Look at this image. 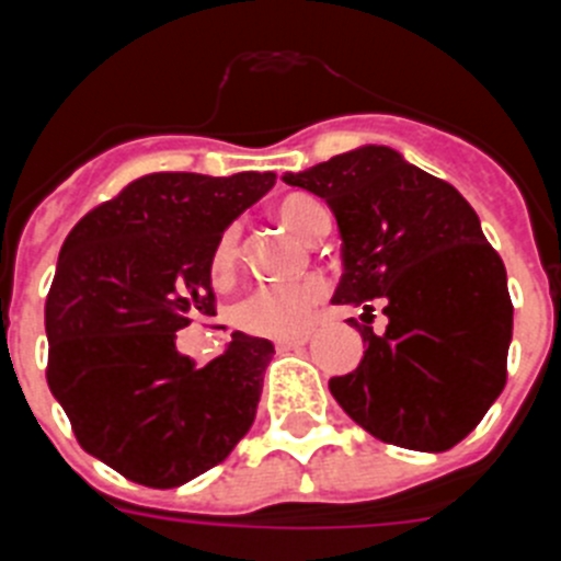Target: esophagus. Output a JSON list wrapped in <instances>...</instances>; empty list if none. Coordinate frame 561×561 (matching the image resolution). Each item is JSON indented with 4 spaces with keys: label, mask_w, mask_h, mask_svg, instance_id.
Instances as JSON below:
<instances>
[{
    "label": "esophagus",
    "mask_w": 561,
    "mask_h": 561,
    "mask_svg": "<svg viewBox=\"0 0 561 561\" xmlns=\"http://www.w3.org/2000/svg\"><path fill=\"white\" fill-rule=\"evenodd\" d=\"M311 340L309 331H297V334H289V336H277L275 340V348L277 351H291V348H300V345H306V342Z\"/></svg>",
    "instance_id": "34e87169"
}]
</instances>
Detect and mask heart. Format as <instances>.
Listing matches in <instances>:
<instances>
[{"label": "heart", "instance_id": "obj_1", "mask_svg": "<svg viewBox=\"0 0 561 561\" xmlns=\"http://www.w3.org/2000/svg\"><path fill=\"white\" fill-rule=\"evenodd\" d=\"M277 221H284L291 232L306 241H320L329 232L331 219L323 202L306 193H291L275 207ZM241 261V230L227 227L219 236L210 255V275L216 284H227ZM325 297L323 280H304L289 286H257L241 297L232 309V323L247 334L284 336L304 329L311 309Z\"/></svg>", "mask_w": 561, "mask_h": 561}]
</instances>
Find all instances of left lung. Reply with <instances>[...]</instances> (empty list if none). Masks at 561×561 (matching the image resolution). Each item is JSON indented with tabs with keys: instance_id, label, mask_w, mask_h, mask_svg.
Returning <instances> with one entry per match:
<instances>
[{
	"instance_id": "obj_1",
	"label": "left lung",
	"mask_w": 561,
	"mask_h": 561,
	"mask_svg": "<svg viewBox=\"0 0 561 561\" xmlns=\"http://www.w3.org/2000/svg\"><path fill=\"white\" fill-rule=\"evenodd\" d=\"M284 182L334 213L345 266L334 304L389 314L385 332L348 320L368 348L359 368L329 381L331 396L385 444L453 449L503 393L514 325L503 257L478 213L449 182L385 146Z\"/></svg>"
}]
</instances>
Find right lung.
I'll return each instance as SVG.
<instances>
[{
  "instance_id": "right-lung-1",
  "label": "right lung",
  "mask_w": 561,
  "mask_h": 561,
  "mask_svg": "<svg viewBox=\"0 0 561 561\" xmlns=\"http://www.w3.org/2000/svg\"><path fill=\"white\" fill-rule=\"evenodd\" d=\"M275 173H146L67 236L44 306L47 385L78 444L114 472L173 489L219 466L252 427L270 340L232 334L196 368L176 331L216 314L210 255Z\"/></svg>"
}]
</instances>
